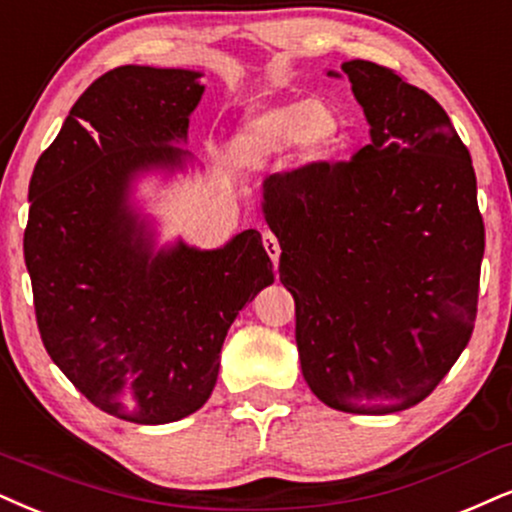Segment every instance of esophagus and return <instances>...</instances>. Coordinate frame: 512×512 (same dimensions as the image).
I'll return each instance as SVG.
<instances>
[{
  "label": "esophagus",
  "mask_w": 512,
  "mask_h": 512,
  "mask_svg": "<svg viewBox=\"0 0 512 512\" xmlns=\"http://www.w3.org/2000/svg\"><path fill=\"white\" fill-rule=\"evenodd\" d=\"M263 246H266L270 261L277 266V261H280V242H277V237L270 235V232H263Z\"/></svg>",
  "instance_id": "obj_1"
}]
</instances>
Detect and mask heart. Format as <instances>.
<instances>
[{"instance_id":"1","label":"heart","mask_w":512,"mask_h":512,"mask_svg":"<svg viewBox=\"0 0 512 512\" xmlns=\"http://www.w3.org/2000/svg\"><path fill=\"white\" fill-rule=\"evenodd\" d=\"M344 132V113L330 99H270L246 113L232 135L230 156L239 168H258L294 147L313 163L337 149Z\"/></svg>"}]
</instances>
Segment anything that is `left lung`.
<instances>
[{
    "mask_svg": "<svg viewBox=\"0 0 512 512\" xmlns=\"http://www.w3.org/2000/svg\"><path fill=\"white\" fill-rule=\"evenodd\" d=\"M342 71L370 144L270 175L261 206L308 387L344 413L389 415L430 396L470 342L484 223L470 151L437 99L372 61Z\"/></svg>",
    "mask_w": 512,
    "mask_h": 512,
    "instance_id": "left-lung-1",
    "label": "left lung"
}]
</instances>
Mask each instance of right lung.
<instances>
[{"label":"right lung","mask_w":512,"mask_h":512,"mask_svg":"<svg viewBox=\"0 0 512 512\" xmlns=\"http://www.w3.org/2000/svg\"><path fill=\"white\" fill-rule=\"evenodd\" d=\"M189 68L118 66L94 80L37 159L25 266L40 337L94 406L137 425L192 415L218 380L239 311L273 285L261 232L218 246H159L135 201L147 175L194 166L189 116L206 85Z\"/></svg>","instance_id":"right-lung-1"}]
</instances>
